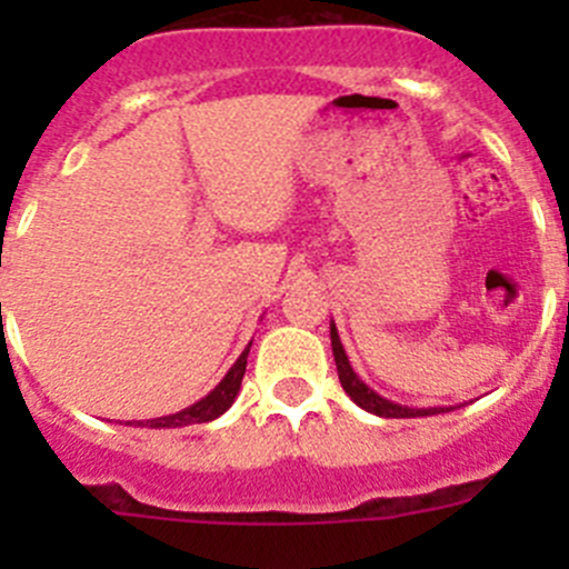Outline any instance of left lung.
Instances as JSON below:
<instances>
[{
  "instance_id": "obj_1",
  "label": "left lung",
  "mask_w": 569,
  "mask_h": 569,
  "mask_svg": "<svg viewBox=\"0 0 569 569\" xmlns=\"http://www.w3.org/2000/svg\"><path fill=\"white\" fill-rule=\"evenodd\" d=\"M330 341H332V358H336L338 366V380H341L343 391H347L349 399L355 401L358 407H363L366 412H375L380 418H427V416H438V412H451L455 407H407V405H396V401L386 399L377 391H371L355 369L349 366L347 352H343V343L338 338L336 325H330Z\"/></svg>"
}]
</instances>
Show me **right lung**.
<instances>
[{"mask_svg":"<svg viewBox=\"0 0 569 569\" xmlns=\"http://www.w3.org/2000/svg\"><path fill=\"white\" fill-rule=\"evenodd\" d=\"M252 341L244 347V352L239 355L237 363L228 369V375L222 377L220 386L214 388L211 393H206L203 399L194 401V405L183 407V410L173 412V416H162V418H151V421H134V427H148V429H176V427H189V423H206L220 418L228 407L233 405L237 399L239 388H242V377L244 369H248V352H250ZM131 423V421H129Z\"/></svg>","mask_w":569,"mask_h":569,"instance_id":"add662e5","label":"right lung"}]
</instances>
